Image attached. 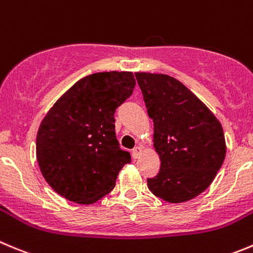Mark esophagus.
I'll use <instances>...</instances> for the list:
<instances>
[{"label": "esophagus", "instance_id": "obj_1", "mask_svg": "<svg viewBox=\"0 0 253 253\" xmlns=\"http://www.w3.org/2000/svg\"><path fill=\"white\" fill-rule=\"evenodd\" d=\"M141 153H142V147L137 146V147H134L133 151H132V157H133L134 159H137V158H139Z\"/></svg>", "mask_w": 253, "mask_h": 253}]
</instances>
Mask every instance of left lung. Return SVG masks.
Returning a JSON list of instances; mask_svg holds the SVG:
<instances>
[{
    "label": "left lung",
    "mask_w": 253,
    "mask_h": 253,
    "mask_svg": "<svg viewBox=\"0 0 253 253\" xmlns=\"http://www.w3.org/2000/svg\"><path fill=\"white\" fill-rule=\"evenodd\" d=\"M161 169L148 189L168 203H183L212 183L226 154L224 131L215 115L180 82L164 74L136 73Z\"/></svg>",
    "instance_id": "left-lung-1"
}]
</instances>
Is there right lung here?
<instances>
[{
  "instance_id": "add662e5",
  "label": "right lung",
  "mask_w": 253,
  "mask_h": 253,
  "mask_svg": "<svg viewBox=\"0 0 253 253\" xmlns=\"http://www.w3.org/2000/svg\"><path fill=\"white\" fill-rule=\"evenodd\" d=\"M131 72L95 73L54 104L37 133V161L46 183L65 199L92 204L109 194L131 162L115 133V111L133 92Z\"/></svg>"
}]
</instances>
